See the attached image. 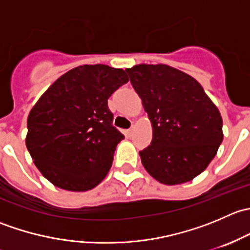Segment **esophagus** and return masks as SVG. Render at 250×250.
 I'll list each match as a JSON object with an SVG mask.
<instances>
[{"label": "esophagus", "instance_id": "esophagus-1", "mask_svg": "<svg viewBox=\"0 0 250 250\" xmlns=\"http://www.w3.org/2000/svg\"><path fill=\"white\" fill-rule=\"evenodd\" d=\"M134 132H135V125H132V128H129V129L127 130L128 137H132V135L134 134Z\"/></svg>", "mask_w": 250, "mask_h": 250}]
</instances>
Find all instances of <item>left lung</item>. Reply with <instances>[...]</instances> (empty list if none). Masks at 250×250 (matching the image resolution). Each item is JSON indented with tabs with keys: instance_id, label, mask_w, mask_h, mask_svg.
Segmentation results:
<instances>
[{
	"instance_id": "1",
	"label": "left lung",
	"mask_w": 250,
	"mask_h": 250,
	"mask_svg": "<svg viewBox=\"0 0 250 250\" xmlns=\"http://www.w3.org/2000/svg\"><path fill=\"white\" fill-rule=\"evenodd\" d=\"M152 125V141L139 155L165 185L191 181L208 167L224 139L218 107L192 76L166 64L125 69Z\"/></svg>"
}]
</instances>
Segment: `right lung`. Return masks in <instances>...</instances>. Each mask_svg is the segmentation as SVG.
<instances>
[{
  "mask_svg": "<svg viewBox=\"0 0 250 250\" xmlns=\"http://www.w3.org/2000/svg\"><path fill=\"white\" fill-rule=\"evenodd\" d=\"M129 81L122 69L81 65L62 75L27 117L25 144L42 175L57 188L82 192L109 173L125 135L111 122L107 99Z\"/></svg>",
  "mask_w": 250,
  "mask_h": 250,
  "instance_id": "1",
  "label": "right lung"
}]
</instances>
